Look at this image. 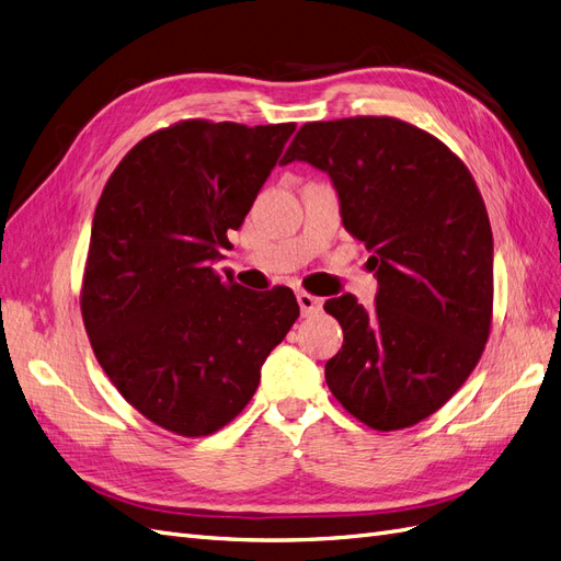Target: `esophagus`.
<instances>
[{
    "mask_svg": "<svg viewBox=\"0 0 561 561\" xmlns=\"http://www.w3.org/2000/svg\"><path fill=\"white\" fill-rule=\"evenodd\" d=\"M297 301H299L301 316H311V313H318L322 309V299L311 295V293H297Z\"/></svg>",
    "mask_w": 561,
    "mask_h": 561,
    "instance_id": "34e87169",
    "label": "esophagus"
}]
</instances>
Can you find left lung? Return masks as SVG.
<instances>
[{
    "label": "left lung",
    "instance_id": "obj_1",
    "mask_svg": "<svg viewBox=\"0 0 561 561\" xmlns=\"http://www.w3.org/2000/svg\"><path fill=\"white\" fill-rule=\"evenodd\" d=\"M309 161L371 250L377 307L325 301L344 344L325 381L344 410L388 433L437 412L480 363L494 316V239L468 165L396 116L304 124L283 163Z\"/></svg>",
    "mask_w": 561,
    "mask_h": 561
}]
</instances>
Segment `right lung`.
<instances>
[{
  "label": "right lung",
  "instance_id": "add662e5",
  "mask_svg": "<svg viewBox=\"0 0 561 561\" xmlns=\"http://www.w3.org/2000/svg\"><path fill=\"white\" fill-rule=\"evenodd\" d=\"M295 128L184 118L135 145L100 194L83 328L118 393L175 435L239 416L299 318L290 287L254 293L213 268Z\"/></svg>",
  "mask_w": 561,
  "mask_h": 561
}]
</instances>
